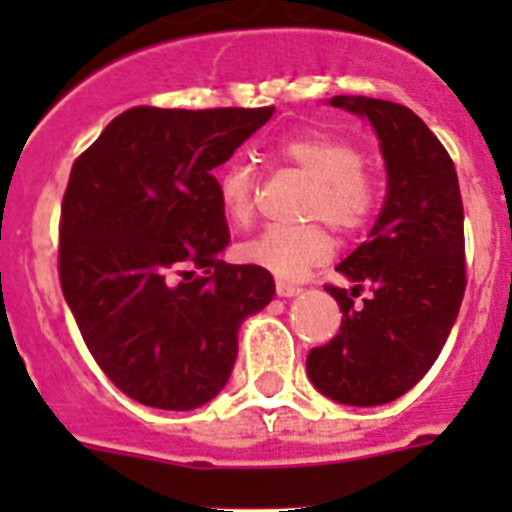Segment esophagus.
Returning <instances> with one entry per match:
<instances>
[{
	"mask_svg": "<svg viewBox=\"0 0 512 512\" xmlns=\"http://www.w3.org/2000/svg\"><path fill=\"white\" fill-rule=\"evenodd\" d=\"M302 287L295 282H287V279H277V295L279 297H295L300 295Z\"/></svg>",
	"mask_w": 512,
	"mask_h": 512,
	"instance_id": "esophagus-1",
	"label": "esophagus"
}]
</instances>
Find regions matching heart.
<instances>
[{
  "mask_svg": "<svg viewBox=\"0 0 512 512\" xmlns=\"http://www.w3.org/2000/svg\"><path fill=\"white\" fill-rule=\"evenodd\" d=\"M279 164L310 179L300 215L323 220L341 235H356L372 223L379 207V182L359 148L330 133H300L271 146ZM259 176L246 161H230L217 174V200L228 223L246 225L256 210ZM333 253V238L320 223L274 225L235 246L243 264L261 266L277 277H300Z\"/></svg>",
  "mask_w": 512,
  "mask_h": 512,
  "instance_id": "1",
  "label": "heart"
}]
</instances>
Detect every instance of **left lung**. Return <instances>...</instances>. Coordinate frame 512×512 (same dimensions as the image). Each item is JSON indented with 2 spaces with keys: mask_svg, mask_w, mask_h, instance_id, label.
I'll use <instances>...</instances> for the list:
<instances>
[{
  "mask_svg": "<svg viewBox=\"0 0 512 512\" xmlns=\"http://www.w3.org/2000/svg\"><path fill=\"white\" fill-rule=\"evenodd\" d=\"M330 104L374 125L387 197L369 241L338 264L354 287L325 284L343 318L307 354V377L330 400L369 408L413 390L454 328L467 289L464 205L449 151L413 110L369 97ZM364 288L370 297L354 306Z\"/></svg>",
  "mask_w": 512,
  "mask_h": 512,
  "instance_id": "left-lung-1",
  "label": "left lung"
}]
</instances>
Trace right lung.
I'll use <instances>...</instances> for the list:
<instances>
[{
	"label": "right lung",
	"instance_id": "obj_1",
	"mask_svg": "<svg viewBox=\"0 0 512 512\" xmlns=\"http://www.w3.org/2000/svg\"><path fill=\"white\" fill-rule=\"evenodd\" d=\"M274 107H130L71 166L58 279L89 354L130 400L192 410L223 390L243 318L274 297L253 264H225L212 171Z\"/></svg>",
	"mask_w": 512,
	"mask_h": 512
}]
</instances>
